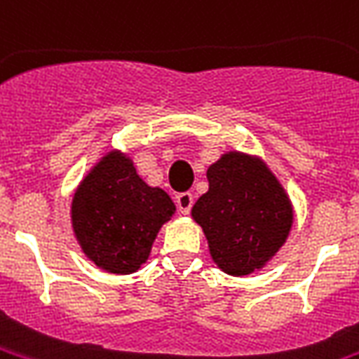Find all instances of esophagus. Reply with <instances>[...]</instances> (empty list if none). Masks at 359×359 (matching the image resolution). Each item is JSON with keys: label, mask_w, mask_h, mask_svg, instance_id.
Masks as SVG:
<instances>
[{"label": "esophagus", "mask_w": 359, "mask_h": 359, "mask_svg": "<svg viewBox=\"0 0 359 359\" xmlns=\"http://www.w3.org/2000/svg\"><path fill=\"white\" fill-rule=\"evenodd\" d=\"M192 203H194V196L190 192L177 194V207H179V211L182 215L190 213V209H192Z\"/></svg>", "instance_id": "esophagus-1"}]
</instances>
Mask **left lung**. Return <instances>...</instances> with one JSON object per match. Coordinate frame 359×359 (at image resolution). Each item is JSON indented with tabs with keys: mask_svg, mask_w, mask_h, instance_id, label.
<instances>
[{
	"mask_svg": "<svg viewBox=\"0 0 359 359\" xmlns=\"http://www.w3.org/2000/svg\"><path fill=\"white\" fill-rule=\"evenodd\" d=\"M207 190L192 207L215 264L230 276L266 266L293 226L287 192L257 156L226 152L207 169Z\"/></svg>",
	"mask_w": 359,
	"mask_h": 359,
	"instance_id": "1",
	"label": "left lung"
}]
</instances>
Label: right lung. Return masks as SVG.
Listing matches in <instances>:
<instances>
[{"instance_id": "right-lung-1", "label": "right lung", "mask_w": 359, "mask_h": 359, "mask_svg": "<svg viewBox=\"0 0 359 359\" xmlns=\"http://www.w3.org/2000/svg\"><path fill=\"white\" fill-rule=\"evenodd\" d=\"M177 211L169 194L112 150L85 175L72 200V228L85 257L110 274H133L150 257L159 228Z\"/></svg>"}]
</instances>
